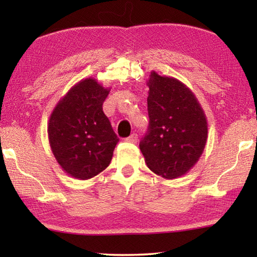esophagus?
Wrapping results in <instances>:
<instances>
[{
  "label": "esophagus",
  "mask_w": 257,
  "mask_h": 257,
  "mask_svg": "<svg viewBox=\"0 0 257 257\" xmlns=\"http://www.w3.org/2000/svg\"><path fill=\"white\" fill-rule=\"evenodd\" d=\"M124 141L125 142H127V143H133V144H136V143H137V141H138V135L137 134H132V135H130V136L129 137H127V138H125L124 139Z\"/></svg>",
  "instance_id": "1"
}]
</instances>
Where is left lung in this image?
Segmentation results:
<instances>
[{"mask_svg":"<svg viewBox=\"0 0 257 257\" xmlns=\"http://www.w3.org/2000/svg\"><path fill=\"white\" fill-rule=\"evenodd\" d=\"M147 86L150 123L139 149L152 171L175 179L201 158L207 139L206 116L193 92L176 78L152 71Z\"/></svg>","mask_w":257,"mask_h":257,"instance_id":"left-lung-1","label":"left lung"}]
</instances>
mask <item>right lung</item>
I'll list each match as a JSON object with an SVG mask.
<instances>
[{
	"label": "right lung",
	"instance_id": "add662e5",
	"mask_svg": "<svg viewBox=\"0 0 257 257\" xmlns=\"http://www.w3.org/2000/svg\"><path fill=\"white\" fill-rule=\"evenodd\" d=\"M110 89L93 78L78 82L56 104L47 133L60 167L80 180L108 167L119 138L103 112Z\"/></svg>",
	"mask_w": 257,
	"mask_h": 257
}]
</instances>
